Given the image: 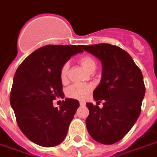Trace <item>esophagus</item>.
I'll list each match as a JSON object with an SVG mask.
<instances>
[{"mask_svg": "<svg viewBox=\"0 0 157 157\" xmlns=\"http://www.w3.org/2000/svg\"><path fill=\"white\" fill-rule=\"evenodd\" d=\"M86 105V102L85 101H80V105H82V106H83V105Z\"/></svg>", "mask_w": 157, "mask_h": 157, "instance_id": "obj_1", "label": "esophagus"}]
</instances>
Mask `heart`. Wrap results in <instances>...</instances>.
I'll use <instances>...</instances> for the list:
<instances>
[{
  "instance_id": "obj_1",
  "label": "heart",
  "mask_w": 157,
  "mask_h": 157,
  "mask_svg": "<svg viewBox=\"0 0 157 157\" xmlns=\"http://www.w3.org/2000/svg\"><path fill=\"white\" fill-rule=\"evenodd\" d=\"M79 62L86 71L90 73L93 72L97 67L96 60L90 56H85L81 57L79 60ZM68 71H69V64L65 63L61 67V71H60L61 81L63 83L67 82V81ZM90 90H91V86L88 85H73L67 89V95L73 99L83 100L86 98V96L90 94Z\"/></svg>"
}]
</instances>
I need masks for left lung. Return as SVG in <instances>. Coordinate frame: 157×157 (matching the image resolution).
<instances>
[{"mask_svg": "<svg viewBox=\"0 0 157 157\" xmlns=\"http://www.w3.org/2000/svg\"><path fill=\"white\" fill-rule=\"evenodd\" d=\"M82 48L102 64V78L93 97L97 103L103 101V107L86 104V128L97 142L111 145L128 133L140 116L146 92L143 75L132 56L118 46L101 43Z\"/></svg>", "mask_w": 157, "mask_h": 157, "instance_id": "obj_1", "label": "left lung"}]
</instances>
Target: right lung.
<instances>
[{
	"label": "right lung",
	"mask_w": 157,
	"mask_h": 157,
	"mask_svg": "<svg viewBox=\"0 0 157 157\" xmlns=\"http://www.w3.org/2000/svg\"><path fill=\"white\" fill-rule=\"evenodd\" d=\"M82 46L47 45L32 52L17 68L10 102L19 128L29 140L44 147L61 143L79 107L77 100L66 98L60 108L56 97H64L60 76L61 67Z\"/></svg>",
	"instance_id": "right-lung-1"
}]
</instances>
